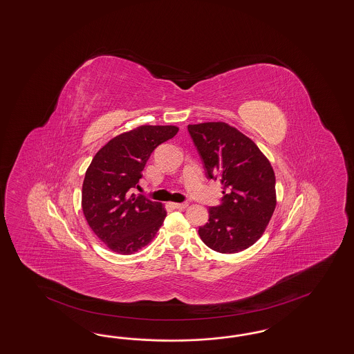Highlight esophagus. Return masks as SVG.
<instances>
[{"instance_id": "obj_1", "label": "esophagus", "mask_w": 354, "mask_h": 354, "mask_svg": "<svg viewBox=\"0 0 354 354\" xmlns=\"http://www.w3.org/2000/svg\"><path fill=\"white\" fill-rule=\"evenodd\" d=\"M172 207H175V209L183 210V209L188 207V203H172Z\"/></svg>"}]
</instances>
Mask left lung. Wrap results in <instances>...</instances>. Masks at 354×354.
Masks as SVG:
<instances>
[{"instance_id": "left-lung-1", "label": "left lung", "mask_w": 354, "mask_h": 354, "mask_svg": "<svg viewBox=\"0 0 354 354\" xmlns=\"http://www.w3.org/2000/svg\"><path fill=\"white\" fill-rule=\"evenodd\" d=\"M188 132L207 178L223 187L221 205L209 207V221L198 235L217 252H241L257 242L272 218L274 171L257 144L226 122L189 124Z\"/></svg>"}]
</instances>
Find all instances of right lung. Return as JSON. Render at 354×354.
Returning <instances> with one entry per match:
<instances>
[{"label":"right lung","instance_id":"obj_1","mask_svg":"<svg viewBox=\"0 0 354 354\" xmlns=\"http://www.w3.org/2000/svg\"><path fill=\"white\" fill-rule=\"evenodd\" d=\"M175 125H141L102 147L86 170L82 210L97 238L113 252L131 255L153 241L166 217L160 203L131 194L154 149L172 138Z\"/></svg>","mask_w":354,"mask_h":354}]
</instances>
